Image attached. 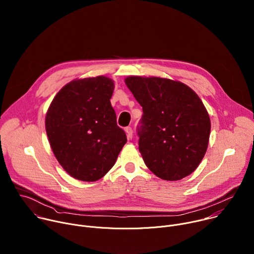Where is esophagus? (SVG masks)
I'll use <instances>...</instances> for the list:
<instances>
[{
	"label": "esophagus",
	"instance_id": "1",
	"mask_svg": "<svg viewBox=\"0 0 254 254\" xmlns=\"http://www.w3.org/2000/svg\"><path fill=\"white\" fill-rule=\"evenodd\" d=\"M126 133H127V138L128 139H131L132 138V129H131V127H126Z\"/></svg>",
	"mask_w": 254,
	"mask_h": 254
}]
</instances>
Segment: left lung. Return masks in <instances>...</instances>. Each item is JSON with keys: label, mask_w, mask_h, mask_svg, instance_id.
<instances>
[{"label": "left lung", "mask_w": 254, "mask_h": 254, "mask_svg": "<svg viewBox=\"0 0 254 254\" xmlns=\"http://www.w3.org/2000/svg\"><path fill=\"white\" fill-rule=\"evenodd\" d=\"M125 82L142 107L137 134L144 164L166 181L192 174L205 156L211 129L200 97L168 78L128 76Z\"/></svg>", "instance_id": "left-lung-1"}]
</instances>
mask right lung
<instances>
[{"mask_svg":"<svg viewBox=\"0 0 254 254\" xmlns=\"http://www.w3.org/2000/svg\"><path fill=\"white\" fill-rule=\"evenodd\" d=\"M114 89V81L105 76L72 80L48 108L45 127L51 149L62 168L77 180L102 178L127 142L111 103Z\"/></svg>","mask_w":254,"mask_h":254,"instance_id":"add662e5","label":"right lung"}]
</instances>
